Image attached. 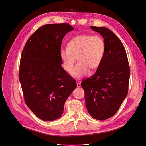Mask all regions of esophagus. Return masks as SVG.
<instances>
[{
	"mask_svg": "<svg viewBox=\"0 0 146 146\" xmlns=\"http://www.w3.org/2000/svg\"><path fill=\"white\" fill-rule=\"evenodd\" d=\"M76 85H77V87H78V88L81 86V85H80V82H79L78 81L76 82Z\"/></svg>",
	"mask_w": 146,
	"mask_h": 146,
	"instance_id": "esophagus-1",
	"label": "esophagus"
}]
</instances>
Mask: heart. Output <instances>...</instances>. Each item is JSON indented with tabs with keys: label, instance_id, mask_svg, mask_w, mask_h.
<instances>
[{
	"label": "heart",
	"instance_id": "b5f03b06",
	"mask_svg": "<svg viewBox=\"0 0 146 146\" xmlns=\"http://www.w3.org/2000/svg\"><path fill=\"white\" fill-rule=\"evenodd\" d=\"M105 50V43L99 35H80L73 38L67 47H62L60 57L64 69L72 70L77 58L78 62L71 72L75 78L80 79L86 75L89 68H98L101 63Z\"/></svg>",
	"mask_w": 146,
	"mask_h": 146
}]
</instances>
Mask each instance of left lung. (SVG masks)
I'll use <instances>...</instances> for the list:
<instances>
[{"label": "left lung", "mask_w": 146, "mask_h": 146, "mask_svg": "<svg viewBox=\"0 0 146 146\" xmlns=\"http://www.w3.org/2000/svg\"><path fill=\"white\" fill-rule=\"evenodd\" d=\"M104 39L105 50L96 73L83 80L87 110L94 119L114 116L127 94L130 67L125 48L114 33L105 27L91 26Z\"/></svg>", "instance_id": "obj_1"}]
</instances>
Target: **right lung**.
<instances>
[{
	"mask_svg": "<svg viewBox=\"0 0 146 146\" xmlns=\"http://www.w3.org/2000/svg\"><path fill=\"white\" fill-rule=\"evenodd\" d=\"M74 28L67 23L40 27L29 38L21 56L19 79L27 106L39 118L61 117L64 103L76 88L62 66V40Z\"/></svg>",
	"mask_w": 146,
	"mask_h": 146,
	"instance_id": "add662e5",
	"label": "right lung"
}]
</instances>
